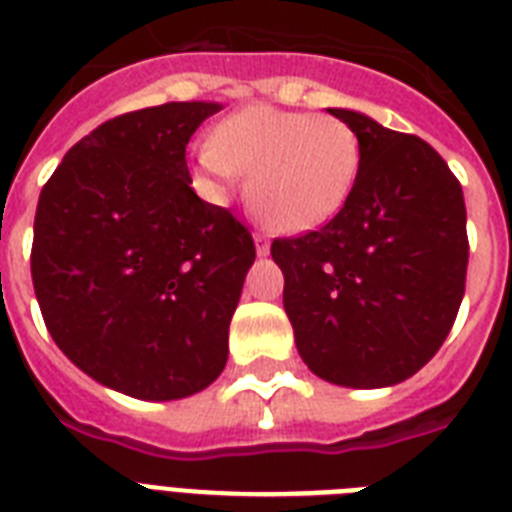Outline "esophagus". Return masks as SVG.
<instances>
[{
    "label": "esophagus",
    "instance_id": "34e87169",
    "mask_svg": "<svg viewBox=\"0 0 512 512\" xmlns=\"http://www.w3.org/2000/svg\"><path fill=\"white\" fill-rule=\"evenodd\" d=\"M255 247H257V255H268V249H271V239H268L263 231H257L255 233Z\"/></svg>",
    "mask_w": 512,
    "mask_h": 512
}]
</instances>
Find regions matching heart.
<instances>
[{
	"mask_svg": "<svg viewBox=\"0 0 512 512\" xmlns=\"http://www.w3.org/2000/svg\"><path fill=\"white\" fill-rule=\"evenodd\" d=\"M196 167L215 199L249 172V207L276 231L303 233L329 223L350 199L361 140L340 116L249 106L196 148Z\"/></svg>",
	"mask_w": 512,
	"mask_h": 512,
	"instance_id": "b5f03b06",
	"label": "heart"
}]
</instances>
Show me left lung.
Returning a JSON list of instances; mask_svg holds the SVG:
<instances>
[{
    "label": "left lung",
    "mask_w": 512,
    "mask_h": 512,
    "mask_svg": "<svg viewBox=\"0 0 512 512\" xmlns=\"http://www.w3.org/2000/svg\"><path fill=\"white\" fill-rule=\"evenodd\" d=\"M356 188L319 231L273 239L300 356L321 380L385 388L436 356L468 276L462 185L436 148L345 108Z\"/></svg>",
    "instance_id": "left-lung-1"
}]
</instances>
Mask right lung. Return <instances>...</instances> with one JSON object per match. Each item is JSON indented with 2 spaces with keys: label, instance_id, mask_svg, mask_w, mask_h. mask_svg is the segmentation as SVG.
Listing matches in <instances>:
<instances>
[{
  "label": "right lung",
  "instance_id": "add662e5",
  "mask_svg": "<svg viewBox=\"0 0 512 512\" xmlns=\"http://www.w3.org/2000/svg\"><path fill=\"white\" fill-rule=\"evenodd\" d=\"M217 103H164L84 135L44 183L31 279L82 372L146 401L199 393L228 361L255 241L191 188L185 146Z\"/></svg>",
  "mask_w": 512,
  "mask_h": 512
}]
</instances>
